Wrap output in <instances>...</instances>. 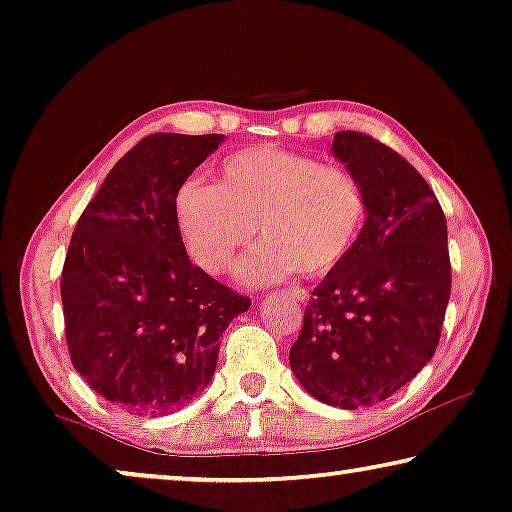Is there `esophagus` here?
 Here are the masks:
<instances>
[{"mask_svg": "<svg viewBox=\"0 0 512 512\" xmlns=\"http://www.w3.org/2000/svg\"><path fill=\"white\" fill-rule=\"evenodd\" d=\"M285 294H287V297L301 301V304H306V301H308V292L304 290V287H287Z\"/></svg>", "mask_w": 512, "mask_h": 512, "instance_id": "esophagus-1", "label": "esophagus"}]
</instances>
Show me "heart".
<instances>
[{
  "mask_svg": "<svg viewBox=\"0 0 512 512\" xmlns=\"http://www.w3.org/2000/svg\"><path fill=\"white\" fill-rule=\"evenodd\" d=\"M369 204L357 176L338 164L278 146L229 155L218 185L187 181L176 194L185 248L213 276L232 271L259 232L264 243L241 266L246 283L269 285L292 271L322 276L357 246Z\"/></svg>",
  "mask_w": 512,
  "mask_h": 512,
  "instance_id": "heart-1",
  "label": "heart"
}]
</instances>
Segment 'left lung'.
<instances>
[{
  "label": "left lung",
  "mask_w": 512,
  "mask_h": 512,
  "mask_svg": "<svg viewBox=\"0 0 512 512\" xmlns=\"http://www.w3.org/2000/svg\"><path fill=\"white\" fill-rule=\"evenodd\" d=\"M331 153L362 183L369 215L308 299L290 364L308 394L352 410L392 397L434 357L452 283L448 222L397 150L336 132Z\"/></svg>",
  "instance_id": "obj_1"
}]
</instances>
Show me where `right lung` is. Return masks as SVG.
<instances>
[{"label": "right lung", "mask_w": 512, "mask_h": 512, "mask_svg": "<svg viewBox=\"0 0 512 512\" xmlns=\"http://www.w3.org/2000/svg\"><path fill=\"white\" fill-rule=\"evenodd\" d=\"M220 134H150L115 162L76 222L62 266L74 369L136 415L181 410L211 383L220 336L250 299L187 257L176 194Z\"/></svg>", "instance_id": "1"}]
</instances>
